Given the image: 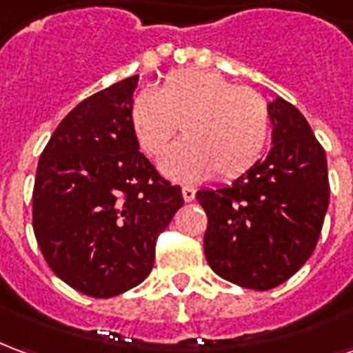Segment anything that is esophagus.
<instances>
[{
  "mask_svg": "<svg viewBox=\"0 0 353 353\" xmlns=\"http://www.w3.org/2000/svg\"><path fill=\"white\" fill-rule=\"evenodd\" d=\"M181 192H183L185 202H192V200H194V194H196V191H194L192 187H189V185H183Z\"/></svg>",
  "mask_w": 353,
  "mask_h": 353,
  "instance_id": "34e87169",
  "label": "esophagus"
}]
</instances>
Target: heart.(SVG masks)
<instances>
[{"instance_id": "b5f03b06", "label": "heart", "mask_w": 353, "mask_h": 353, "mask_svg": "<svg viewBox=\"0 0 353 353\" xmlns=\"http://www.w3.org/2000/svg\"><path fill=\"white\" fill-rule=\"evenodd\" d=\"M187 138L164 154L170 176L236 179L257 164L270 134L265 98L250 87H234L210 70H177L157 90L139 92L130 105V124L149 157L166 151L179 130Z\"/></svg>"}]
</instances>
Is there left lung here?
Here are the masks:
<instances>
[{
  "instance_id": "1",
  "label": "left lung",
  "mask_w": 353,
  "mask_h": 353,
  "mask_svg": "<svg viewBox=\"0 0 353 353\" xmlns=\"http://www.w3.org/2000/svg\"><path fill=\"white\" fill-rule=\"evenodd\" d=\"M272 147L221 189H202L204 253L223 280L266 291L289 280L318 244L329 206L325 151L303 113L283 98L268 103Z\"/></svg>"
}]
</instances>
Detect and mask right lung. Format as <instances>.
Masks as SVG:
<instances>
[{"label":"right lung","mask_w":353,"mask_h":353,"mask_svg":"<svg viewBox=\"0 0 353 353\" xmlns=\"http://www.w3.org/2000/svg\"><path fill=\"white\" fill-rule=\"evenodd\" d=\"M138 75L92 94L58 124L34 185V232L50 270L94 299L145 280L157 238L183 206L130 124Z\"/></svg>","instance_id":"add662e5"}]
</instances>
